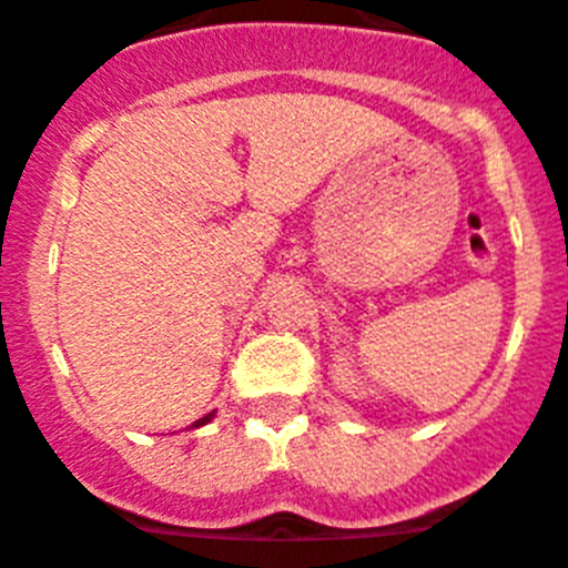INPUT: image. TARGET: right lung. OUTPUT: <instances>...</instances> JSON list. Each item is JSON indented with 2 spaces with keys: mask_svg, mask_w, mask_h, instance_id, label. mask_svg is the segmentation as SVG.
<instances>
[{
  "mask_svg": "<svg viewBox=\"0 0 568 568\" xmlns=\"http://www.w3.org/2000/svg\"><path fill=\"white\" fill-rule=\"evenodd\" d=\"M211 418H213V413H207V416H202L200 422H194V424H191V427H202V424H207V422H211Z\"/></svg>",
  "mask_w": 568,
  "mask_h": 568,
  "instance_id": "obj_1",
  "label": "right lung"
}]
</instances>
